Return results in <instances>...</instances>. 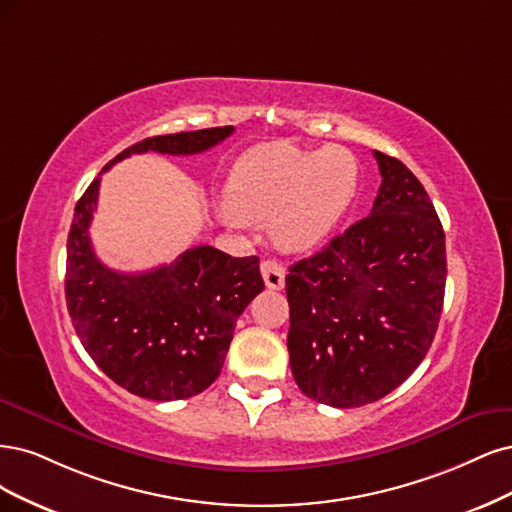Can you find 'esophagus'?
Masks as SVG:
<instances>
[{"label":"esophagus","mask_w":512,"mask_h":512,"mask_svg":"<svg viewBox=\"0 0 512 512\" xmlns=\"http://www.w3.org/2000/svg\"><path fill=\"white\" fill-rule=\"evenodd\" d=\"M261 276L268 289H283L285 287V266L276 259H266L261 263Z\"/></svg>","instance_id":"1"}]
</instances>
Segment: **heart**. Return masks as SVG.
<instances>
[{
  "label": "heart",
  "mask_w": 512,
  "mask_h": 512,
  "mask_svg": "<svg viewBox=\"0 0 512 512\" xmlns=\"http://www.w3.org/2000/svg\"><path fill=\"white\" fill-rule=\"evenodd\" d=\"M359 183L357 157L344 146L317 151L268 142L246 151L229 172L225 208L240 223L272 221L287 251L319 244L351 208Z\"/></svg>",
  "instance_id": "obj_1"
}]
</instances>
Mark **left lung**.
<instances>
[{
  "instance_id": "1",
  "label": "left lung",
  "mask_w": 512,
  "mask_h": 512,
  "mask_svg": "<svg viewBox=\"0 0 512 512\" xmlns=\"http://www.w3.org/2000/svg\"><path fill=\"white\" fill-rule=\"evenodd\" d=\"M374 157L383 183L368 217L285 278L293 378L310 400L336 408L381 400L417 370L447 283L430 195L400 159Z\"/></svg>"
}]
</instances>
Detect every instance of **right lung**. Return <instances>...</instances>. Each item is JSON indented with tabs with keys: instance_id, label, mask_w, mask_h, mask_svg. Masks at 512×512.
Instances as JSON below:
<instances>
[{
	"instance_id": "right-lung-1",
	"label": "right lung",
	"mask_w": 512,
	"mask_h": 512,
	"mask_svg": "<svg viewBox=\"0 0 512 512\" xmlns=\"http://www.w3.org/2000/svg\"><path fill=\"white\" fill-rule=\"evenodd\" d=\"M232 134L227 125L146 138L102 174L129 155H195ZM102 174L78 200L68 236L65 302L74 329L100 370L129 393L157 402L191 398L217 381L238 317L263 291L259 257L193 246L148 272L106 268L89 238Z\"/></svg>"
}]
</instances>
